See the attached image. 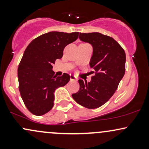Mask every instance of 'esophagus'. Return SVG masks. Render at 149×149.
<instances>
[{
    "mask_svg": "<svg viewBox=\"0 0 149 149\" xmlns=\"http://www.w3.org/2000/svg\"><path fill=\"white\" fill-rule=\"evenodd\" d=\"M70 80H74V81H76V80H77V78L75 76H73V75H70Z\"/></svg>",
    "mask_w": 149,
    "mask_h": 149,
    "instance_id": "1",
    "label": "esophagus"
}]
</instances>
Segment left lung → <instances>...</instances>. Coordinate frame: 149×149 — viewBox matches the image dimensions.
I'll use <instances>...</instances> for the list:
<instances>
[{"instance_id": "left-lung-1", "label": "left lung", "mask_w": 149, "mask_h": 149, "mask_svg": "<svg viewBox=\"0 0 149 149\" xmlns=\"http://www.w3.org/2000/svg\"><path fill=\"white\" fill-rule=\"evenodd\" d=\"M81 41L91 44L93 53L90 67L95 75L91 81L78 80L80 89L72 94L78 104L88 109H97L107 103L117 90L125 71V52L113 38L100 33H81Z\"/></svg>"}]
</instances>
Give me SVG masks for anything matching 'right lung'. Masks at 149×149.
Returning a JSON list of instances; mask_svg holds the SVG:
<instances>
[{"mask_svg": "<svg viewBox=\"0 0 149 149\" xmlns=\"http://www.w3.org/2000/svg\"><path fill=\"white\" fill-rule=\"evenodd\" d=\"M78 32L51 31L37 37L26 48L18 66L19 90L28 110L36 116L49 112L54 91L67 84L70 76H54L52 64L61 59L64 47L78 38Z\"/></svg>", "mask_w": 149, "mask_h": 149, "instance_id": "obj_1", "label": "right lung"}]
</instances>
